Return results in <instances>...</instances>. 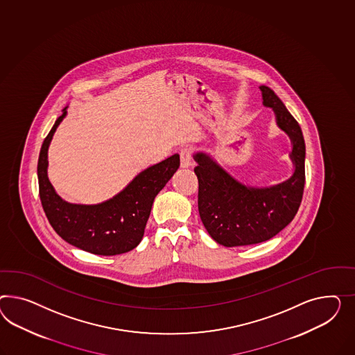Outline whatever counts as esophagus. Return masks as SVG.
I'll return each instance as SVG.
<instances>
[{"mask_svg": "<svg viewBox=\"0 0 355 355\" xmlns=\"http://www.w3.org/2000/svg\"><path fill=\"white\" fill-rule=\"evenodd\" d=\"M192 153H193V148L189 147V146L183 147L181 150L180 156H181V166L182 168H189L191 165Z\"/></svg>", "mask_w": 355, "mask_h": 355, "instance_id": "1", "label": "esophagus"}]
</instances>
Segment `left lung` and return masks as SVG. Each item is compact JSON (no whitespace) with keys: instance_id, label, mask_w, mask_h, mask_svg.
Wrapping results in <instances>:
<instances>
[{"instance_id":"obj_1","label":"left lung","mask_w":355,"mask_h":355,"mask_svg":"<svg viewBox=\"0 0 355 355\" xmlns=\"http://www.w3.org/2000/svg\"><path fill=\"white\" fill-rule=\"evenodd\" d=\"M263 105L293 144V175L272 187H247L234 180L209 156L196 153L193 172L199 181L198 207L207 231L225 247L257 244L271 239L295 218L305 186V141L296 119L270 87H259Z\"/></svg>"}]
</instances>
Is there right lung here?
I'll list each match as a JSON object with an SVG mask.
<instances>
[{
  "label": "right lung",
  "instance_id": "right-lung-1",
  "mask_svg": "<svg viewBox=\"0 0 355 355\" xmlns=\"http://www.w3.org/2000/svg\"><path fill=\"white\" fill-rule=\"evenodd\" d=\"M67 111L59 116L40 151V199L51 227L62 239L93 254L115 256L135 250L144 236L155 196L180 168V155L139 173L115 198L98 205L69 204L54 191L48 178V148Z\"/></svg>",
  "mask_w": 355,
  "mask_h": 355
}]
</instances>
